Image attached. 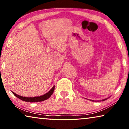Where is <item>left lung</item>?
Masks as SVG:
<instances>
[{
    "label": "left lung",
    "instance_id": "1",
    "mask_svg": "<svg viewBox=\"0 0 129 129\" xmlns=\"http://www.w3.org/2000/svg\"><path fill=\"white\" fill-rule=\"evenodd\" d=\"M109 97H108V98H107V99H104V100H102V101H105V100H106L107 99H109ZM90 101H93V100H90Z\"/></svg>",
    "mask_w": 129,
    "mask_h": 129
}]
</instances>
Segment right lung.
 <instances>
[{
  "label": "right lung",
  "mask_w": 129,
  "mask_h": 129,
  "mask_svg": "<svg viewBox=\"0 0 129 129\" xmlns=\"http://www.w3.org/2000/svg\"><path fill=\"white\" fill-rule=\"evenodd\" d=\"M54 88H55V86H53L52 87V89L50 90L48 92L44 94L41 96H38V97H23V96L19 95L15 93L14 91H12V93L14 94V95L16 96V97L18 98L21 100H22L23 101H25V102H41V101H45L47 99H48L49 98L51 97L52 95V94H53L54 90Z\"/></svg>",
  "instance_id": "add662e5"
}]
</instances>
